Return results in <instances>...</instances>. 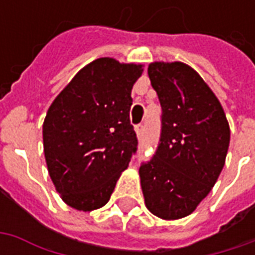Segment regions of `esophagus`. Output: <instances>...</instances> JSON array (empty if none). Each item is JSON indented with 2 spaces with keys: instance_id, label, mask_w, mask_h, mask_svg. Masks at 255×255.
Listing matches in <instances>:
<instances>
[{
  "instance_id": "1",
  "label": "esophagus",
  "mask_w": 255,
  "mask_h": 255,
  "mask_svg": "<svg viewBox=\"0 0 255 255\" xmlns=\"http://www.w3.org/2000/svg\"><path fill=\"white\" fill-rule=\"evenodd\" d=\"M143 124H138V126H135V131H136V135H138V139H142L143 136Z\"/></svg>"
}]
</instances>
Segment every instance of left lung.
I'll return each mask as SVG.
<instances>
[{"label":"left lung","mask_w":255,"mask_h":255,"mask_svg":"<svg viewBox=\"0 0 255 255\" xmlns=\"http://www.w3.org/2000/svg\"><path fill=\"white\" fill-rule=\"evenodd\" d=\"M147 73L162 115L155 154L139 168L144 203L160 219H182L217 182L230 126L217 97L187 64L151 63Z\"/></svg>","instance_id":"8db88e82"}]
</instances>
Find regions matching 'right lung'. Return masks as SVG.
I'll list each match as a JSON object with an SVG mask.
<instances>
[{"label": "right lung", "instance_id": "right-lung-1", "mask_svg": "<svg viewBox=\"0 0 255 255\" xmlns=\"http://www.w3.org/2000/svg\"><path fill=\"white\" fill-rule=\"evenodd\" d=\"M140 64L104 57L80 69L53 101L43 122L47 171L63 201L90 212L111 199L138 149L129 122Z\"/></svg>", "mask_w": 255, "mask_h": 255}]
</instances>
